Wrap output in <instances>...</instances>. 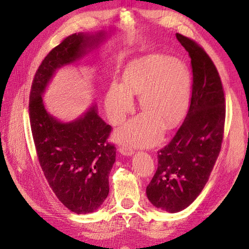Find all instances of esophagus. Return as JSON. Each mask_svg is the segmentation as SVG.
<instances>
[{"label": "esophagus", "mask_w": 249, "mask_h": 249, "mask_svg": "<svg viewBox=\"0 0 249 249\" xmlns=\"http://www.w3.org/2000/svg\"><path fill=\"white\" fill-rule=\"evenodd\" d=\"M119 151H120L121 154H123L125 156H131L134 154V150L131 149V147L127 146V145H121Z\"/></svg>", "instance_id": "1"}]
</instances>
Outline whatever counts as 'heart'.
<instances>
[{
    "instance_id": "b5f03b06",
    "label": "heart",
    "mask_w": 249,
    "mask_h": 249,
    "mask_svg": "<svg viewBox=\"0 0 249 249\" xmlns=\"http://www.w3.org/2000/svg\"><path fill=\"white\" fill-rule=\"evenodd\" d=\"M190 77L186 65L178 57L149 55L133 63L124 72V86L112 82L106 109L113 124H121L134 102L131 94H140L144 111L128 121L116 138L130 145L147 146L160 138L162 128L171 129L186 113Z\"/></svg>"
}]
</instances>
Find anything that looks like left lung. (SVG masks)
<instances>
[{
  "label": "left lung",
  "instance_id": "left-lung-1",
  "mask_svg": "<svg viewBox=\"0 0 249 249\" xmlns=\"http://www.w3.org/2000/svg\"><path fill=\"white\" fill-rule=\"evenodd\" d=\"M192 63V97L186 118L169 143L157 152V170L146 187L156 208L186 209L202 192L221 149L226 105L223 84L209 54L195 40L177 33Z\"/></svg>",
  "mask_w": 249,
  "mask_h": 249
}]
</instances>
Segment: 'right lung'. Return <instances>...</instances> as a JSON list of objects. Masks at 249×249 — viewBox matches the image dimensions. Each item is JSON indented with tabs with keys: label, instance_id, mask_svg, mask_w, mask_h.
<instances>
[{
	"label": "right lung",
	"instance_id": "right-lung-1",
	"mask_svg": "<svg viewBox=\"0 0 249 249\" xmlns=\"http://www.w3.org/2000/svg\"><path fill=\"white\" fill-rule=\"evenodd\" d=\"M103 36L75 33L63 39L41 62L30 93L31 130L41 170L57 199L77 214L96 211L109 194L116 154L108 141L112 127L99 118L96 105L80 119L62 123L47 112L41 95L57 68L78 60Z\"/></svg>",
	"mask_w": 249,
	"mask_h": 249
}]
</instances>
